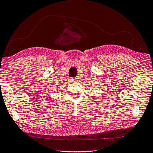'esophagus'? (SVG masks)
Wrapping results in <instances>:
<instances>
[{"label": "esophagus", "instance_id": "obj_1", "mask_svg": "<svg viewBox=\"0 0 153 153\" xmlns=\"http://www.w3.org/2000/svg\"><path fill=\"white\" fill-rule=\"evenodd\" d=\"M77 78H71V82H76V81H77Z\"/></svg>", "mask_w": 153, "mask_h": 153}]
</instances>
